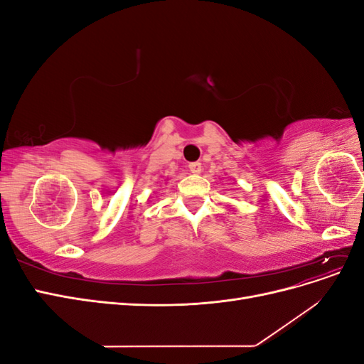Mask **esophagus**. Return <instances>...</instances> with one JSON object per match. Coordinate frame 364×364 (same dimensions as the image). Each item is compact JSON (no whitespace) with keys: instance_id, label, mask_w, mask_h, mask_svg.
Listing matches in <instances>:
<instances>
[{"instance_id":"esophagus-1","label":"esophagus","mask_w":364,"mask_h":364,"mask_svg":"<svg viewBox=\"0 0 364 364\" xmlns=\"http://www.w3.org/2000/svg\"><path fill=\"white\" fill-rule=\"evenodd\" d=\"M188 168H190V171H191V173H194V174H199V173L202 171V164H200V162H190Z\"/></svg>"}]
</instances>
